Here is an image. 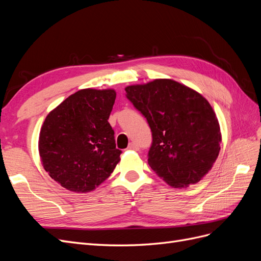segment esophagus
I'll return each mask as SVG.
<instances>
[{"label":"esophagus","mask_w":261,"mask_h":261,"mask_svg":"<svg viewBox=\"0 0 261 261\" xmlns=\"http://www.w3.org/2000/svg\"><path fill=\"white\" fill-rule=\"evenodd\" d=\"M128 150H138V146L135 144V143H130L128 145Z\"/></svg>","instance_id":"esophagus-1"}]
</instances>
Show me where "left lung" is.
<instances>
[{"instance_id":"1","label":"left lung","mask_w":261,"mask_h":261,"mask_svg":"<svg viewBox=\"0 0 261 261\" xmlns=\"http://www.w3.org/2000/svg\"><path fill=\"white\" fill-rule=\"evenodd\" d=\"M125 91L152 132L150 168L171 187L198 183L212 169L222 141L218 117L207 99L168 78L130 85Z\"/></svg>"}]
</instances>
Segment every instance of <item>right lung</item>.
Wrapping results in <instances>:
<instances>
[{"label": "right lung", "instance_id": "right-lung-1", "mask_svg": "<svg viewBox=\"0 0 261 261\" xmlns=\"http://www.w3.org/2000/svg\"><path fill=\"white\" fill-rule=\"evenodd\" d=\"M114 89H81L46 115L39 134L43 169L67 191L89 193L120 162L114 130L108 122Z\"/></svg>", "mask_w": 261, "mask_h": 261}]
</instances>
